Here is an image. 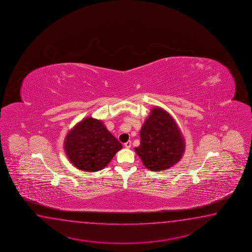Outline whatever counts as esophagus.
Instances as JSON below:
<instances>
[{"label": "esophagus", "mask_w": 252, "mask_h": 252, "mask_svg": "<svg viewBox=\"0 0 252 252\" xmlns=\"http://www.w3.org/2000/svg\"><path fill=\"white\" fill-rule=\"evenodd\" d=\"M124 146H125V148H129L131 147V141H127L126 143L124 144Z\"/></svg>", "instance_id": "esophagus-1"}]
</instances>
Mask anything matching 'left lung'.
Returning <instances> with one entry per match:
<instances>
[{
	"label": "left lung",
	"instance_id": "obj_1",
	"mask_svg": "<svg viewBox=\"0 0 252 252\" xmlns=\"http://www.w3.org/2000/svg\"><path fill=\"white\" fill-rule=\"evenodd\" d=\"M139 135L140 145L135 148V152L150 171L166 170L183 158V134L173 116L163 109H151Z\"/></svg>",
	"mask_w": 252,
	"mask_h": 252
}]
</instances>
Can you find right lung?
Here are the masks:
<instances>
[{
  "label": "right lung",
  "mask_w": 252,
  "mask_h": 252,
  "mask_svg": "<svg viewBox=\"0 0 252 252\" xmlns=\"http://www.w3.org/2000/svg\"><path fill=\"white\" fill-rule=\"evenodd\" d=\"M123 145L100 120L88 117L76 124L64 140L66 156L73 165L86 172L104 169Z\"/></svg>",
  "instance_id": "1"
}]
</instances>
